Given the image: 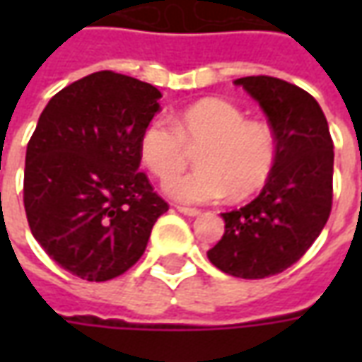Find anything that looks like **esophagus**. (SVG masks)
<instances>
[{"label":"esophagus","instance_id":"esophagus-1","mask_svg":"<svg viewBox=\"0 0 362 362\" xmlns=\"http://www.w3.org/2000/svg\"><path fill=\"white\" fill-rule=\"evenodd\" d=\"M176 209H178L182 215H188V217H197V215L202 213L199 209H196V207H184V205H178Z\"/></svg>","mask_w":362,"mask_h":362}]
</instances>
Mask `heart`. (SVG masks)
Here are the masks:
<instances>
[{
    "mask_svg": "<svg viewBox=\"0 0 362 362\" xmlns=\"http://www.w3.org/2000/svg\"><path fill=\"white\" fill-rule=\"evenodd\" d=\"M173 123L153 118L137 141L141 163L160 180L183 168L186 146L202 145L197 153L200 168L166 182L163 188L168 197L180 204H213L230 194L240 199L269 178L277 157L272 127L246 122L233 103L204 98L174 116Z\"/></svg>",
    "mask_w": 362,
    "mask_h": 362,
    "instance_id": "obj_1",
    "label": "heart"
}]
</instances>
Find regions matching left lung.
Segmentation results:
<instances>
[{
  "instance_id": "8db88e82",
  "label": "left lung",
  "mask_w": 362,
  "mask_h": 362,
  "mask_svg": "<svg viewBox=\"0 0 362 362\" xmlns=\"http://www.w3.org/2000/svg\"><path fill=\"white\" fill-rule=\"evenodd\" d=\"M259 104L277 141L266 186L240 209L221 213L225 235L207 252L213 266L264 279L303 258L332 211L334 141L316 98L293 83L258 75L236 79Z\"/></svg>"
}]
</instances>
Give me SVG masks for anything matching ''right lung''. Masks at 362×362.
I'll list each match as a JSON object with an SVG mask.
<instances>
[{
  "label": "right lung",
  "mask_w": 362,
  "mask_h": 362,
  "mask_svg": "<svg viewBox=\"0 0 362 362\" xmlns=\"http://www.w3.org/2000/svg\"><path fill=\"white\" fill-rule=\"evenodd\" d=\"M160 90L96 71L50 98L25 158L30 233L58 266L87 281L118 277L168 211L139 173V134L160 110Z\"/></svg>",
  "instance_id": "1"
}]
</instances>
